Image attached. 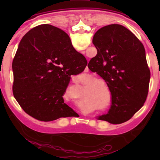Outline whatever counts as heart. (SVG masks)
Returning <instances> with one entry per match:
<instances>
[{"instance_id":"b5f03b06","label":"heart","mask_w":160,"mask_h":160,"mask_svg":"<svg viewBox=\"0 0 160 160\" xmlns=\"http://www.w3.org/2000/svg\"><path fill=\"white\" fill-rule=\"evenodd\" d=\"M88 79L90 80H93L89 82L88 85H86L87 88H90L89 89L88 94L90 95L93 97V99L94 101H98L99 102V104H103V97H102V92H104V87L102 85H104L105 87H108L107 82L102 80H96V78L94 77H89ZM95 79V81H94ZM102 85H101V84Z\"/></svg>"}]
</instances>
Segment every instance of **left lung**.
<instances>
[{
  "label": "left lung",
  "instance_id": "1",
  "mask_svg": "<svg viewBox=\"0 0 160 160\" xmlns=\"http://www.w3.org/2000/svg\"><path fill=\"white\" fill-rule=\"evenodd\" d=\"M68 42L70 39L66 34ZM97 50L88 67L107 82L112 93V107L98 119L118 124L129 120L144 104L150 71L141 42L121 25L104 26L94 34Z\"/></svg>",
  "mask_w": 160,
  "mask_h": 160
}]
</instances>
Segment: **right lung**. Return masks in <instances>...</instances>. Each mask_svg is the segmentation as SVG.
Returning a JSON list of instances; mask_svg holds the SVG:
<instances>
[{
  "instance_id": "1",
  "label": "right lung",
  "mask_w": 160,
  "mask_h": 160,
  "mask_svg": "<svg viewBox=\"0 0 160 160\" xmlns=\"http://www.w3.org/2000/svg\"><path fill=\"white\" fill-rule=\"evenodd\" d=\"M50 25L30 29L21 39L13 59V95L25 112L42 121L74 116L63 94L71 75L85 70L88 61Z\"/></svg>"
}]
</instances>
